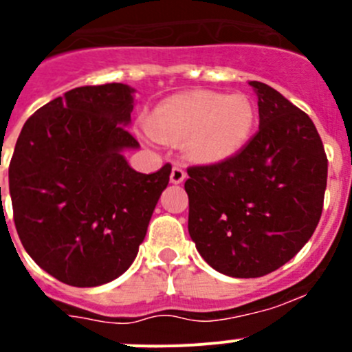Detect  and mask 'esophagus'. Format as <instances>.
Wrapping results in <instances>:
<instances>
[{"mask_svg":"<svg viewBox=\"0 0 352 352\" xmlns=\"http://www.w3.org/2000/svg\"><path fill=\"white\" fill-rule=\"evenodd\" d=\"M186 180V172H184L182 166L175 165L172 168V173H170V182L172 184H182Z\"/></svg>","mask_w":352,"mask_h":352,"instance_id":"34e87169","label":"esophagus"}]
</instances>
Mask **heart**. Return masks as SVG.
<instances>
[{"label":"heart","mask_w":352,"mask_h":352,"mask_svg":"<svg viewBox=\"0 0 352 352\" xmlns=\"http://www.w3.org/2000/svg\"><path fill=\"white\" fill-rule=\"evenodd\" d=\"M258 111L248 94L192 91L163 100L146 118V131L160 142H182L190 160L220 163L251 141Z\"/></svg>","instance_id":"b5f03b06"}]
</instances>
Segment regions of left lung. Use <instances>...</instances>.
Instances as JSON below:
<instances>
[{
    "instance_id": "1",
    "label": "left lung",
    "mask_w": 352,
    "mask_h": 352,
    "mask_svg": "<svg viewBox=\"0 0 352 352\" xmlns=\"http://www.w3.org/2000/svg\"><path fill=\"white\" fill-rule=\"evenodd\" d=\"M259 131L234 158L187 168L189 235L220 274L256 278L294 258L322 217L327 155L311 118L263 82Z\"/></svg>"
}]
</instances>
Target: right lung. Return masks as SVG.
Here are the masks:
<instances>
[{
    "label": "right lung",
    "mask_w": 352,
    "mask_h": 352,
    "mask_svg": "<svg viewBox=\"0 0 352 352\" xmlns=\"http://www.w3.org/2000/svg\"><path fill=\"white\" fill-rule=\"evenodd\" d=\"M134 93L84 85L36 111L8 168L13 220L30 258L60 282L96 287L132 265L172 166L139 173L124 151Z\"/></svg>",
    "instance_id": "1"
}]
</instances>
